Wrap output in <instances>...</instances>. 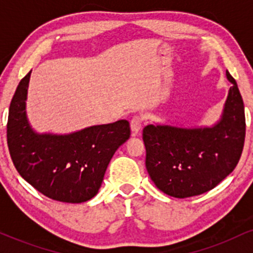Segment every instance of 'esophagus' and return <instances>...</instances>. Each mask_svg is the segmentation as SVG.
Here are the masks:
<instances>
[{"label": "esophagus", "mask_w": 253, "mask_h": 253, "mask_svg": "<svg viewBox=\"0 0 253 253\" xmlns=\"http://www.w3.org/2000/svg\"><path fill=\"white\" fill-rule=\"evenodd\" d=\"M141 125H143V118H141L140 115H135V117L130 120V130H132L133 135H136L140 132Z\"/></svg>", "instance_id": "1"}]
</instances>
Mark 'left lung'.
Masks as SVG:
<instances>
[{
    "mask_svg": "<svg viewBox=\"0 0 253 253\" xmlns=\"http://www.w3.org/2000/svg\"><path fill=\"white\" fill-rule=\"evenodd\" d=\"M232 83L220 120L211 127L147 125L143 130L146 169L167 195L185 199L215 188L237 167L245 141V112L237 82Z\"/></svg>",
    "mask_w": 253,
    "mask_h": 253,
    "instance_id": "left-lung-1",
    "label": "left lung"
}]
</instances>
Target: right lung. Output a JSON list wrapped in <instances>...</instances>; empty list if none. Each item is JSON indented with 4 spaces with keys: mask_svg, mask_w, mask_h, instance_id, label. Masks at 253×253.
Instances as JSON below:
<instances>
[{
    "mask_svg": "<svg viewBox=\"0 0 253 253\" xmlns=\"http://www.w3.org/2000/svg\"><path fill=\"white\" fill-rule=\"evenodd\" d=\"M31 72L20 81L9 107L11 161L20 176L45 196L68 203L88 201L100 189L115 151L129 138V123L119 120L70 134L34 132L26 114Z\"/></svg>",
    "mask_w": 253,
    "mask_h": 253,
    "instance_id": "add662e5",
    "label": "right lung"
}]
</instances>
